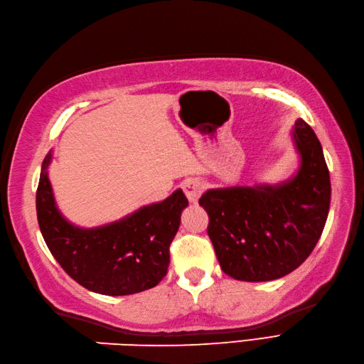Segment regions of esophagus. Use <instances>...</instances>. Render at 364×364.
<instances>
[{
    "label": "esophagus",
    "instance_id": "34e87169",
    "mask_svg": "<svg viewBox=\"0 0 364 364\" xmlns=\"http://www.w3.org/2000/svg\"><path fill=\"white\" fill-rule=\"evenodd\" d=\"M203 189L204 186L198 178H188L183 183V191L191 203H197Z\"/></svg>",
    "mask_w": 364,
    "mask_h": 364
}]
</instances>
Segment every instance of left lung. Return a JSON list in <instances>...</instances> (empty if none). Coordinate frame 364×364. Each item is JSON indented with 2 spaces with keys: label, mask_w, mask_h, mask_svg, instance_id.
<instances>
[{
  "label": "left lung",
  "mask_w": 364,
  "mask_h": 364,
  "mask_svg": "<svg viewBox=\"0 0 364 364\" xmlns=\"http://www.w3.org/2000/svg\"><path fill=\"white\" fill-rule=\"evenodd\" d=\"M294 139L300 172L277 188L208 191L198 200L208 212V235L221 271L241 282H269L300 266L318 243L328 220L331 178L321 144L304 119Z\"/></svg>",
  "instance_id": "obj_1"
}]
</instances>
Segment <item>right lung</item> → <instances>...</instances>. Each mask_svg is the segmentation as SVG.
<instances>
[{
	"mask_svg": "<svg viewBox=\"0 0 364 364\" xmlns=\"http://www.w3.org/2000/svg\"><path fill=\"white\" fill-rule=\"evenodd\" d=\"M44 158L36 189V217L50 254L70 278L92 292L130 295L156 286L169 267V247L188 206L183 191L127 218L95 229H80L61 217Z\"/></svg>",
	"mask_w": 364,
	"mask_h": 364,
	"instance_id": "1",
	"label": "right lung"
}]
</instances>
